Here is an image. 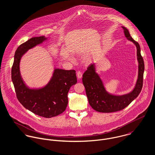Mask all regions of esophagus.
Wrapping results in <instances>:
<instances>
[{
  "label": "esophagus",
  "mask_w": 155,
  "mask_h": 155,
  "mask_svg": "<svg viewBox=\"0 0 155 155\" xmlns=\"http://www.w3.org/2000/svg\"><path fill=\"white\" fill-rule=\"evenodd\" d=\"M77 77H78V78L79 79L82 78V73L81 71H79L77 72Z\"/></svg>",
  "instance_id": "1"
}]
</instances>
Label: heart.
<instances>
[{
  "mask_svg": "<svg viewBox=\"0 0 155 155\" xmlns=\"http://www.w3.org/2000/svg\"><path fill=\"white\" fill-rule=\"evenodd\" d=\"M85 62L86 63L88 64V63H89L91 62V58H86V59L85 60Z\"/></svg>",
  "mask_w": 155,
  "mask_h": 155,
  "instance_id": "heart-1",
  "label": "heart"
}]
</instances>
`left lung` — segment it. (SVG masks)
I'll return each instance as SVG.
<instances>
[{
    "label": "left lung",
    "instance_id": "left-lung-1",
    "mask_svg": "<svg viewBox=\"0 0 155 155\" xmlns=\"http://www.w3.org/2000/svg\"><path fill=\"white\" fill-rule=\"evenodd\" d=\"M125 37L132 42L137 48V58L138 63V77L133 90L124 95H116L109 92L100 74L97 72L95 63H92L84 73L82 82L85 87L89 104L95 110L102 113H111L121 110L127 107L140 93L143 81L144 63L141 55V49L138 42L131 36L128 30L122 26Z\"/></svg>",
    "mask_w": 155,
    "mask_h": 155
}]
</instances>
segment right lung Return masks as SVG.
Instances as JSON below:
<instances>
[{"instance_id": "1", "label": "right lung", "mask_w": 155, "mask_h": 155, "mask_svg": "<svg viewBox=\"0 0 155 155\" xmlns=\"http://www.w3.org/2000/svg\"><path fill=\"white\" fill-rule=\"evenodd\" d=\"M49 38L33 37L19 46L15 53L11 70L12 81L20 103L26 109L47 118L59 115L66 110L68 91L77 83L74 70H65L55 67L50 80L43 87L30 88L22 79L20 69L22 56L29 49Z\"/></svg>"}]
</instances>
